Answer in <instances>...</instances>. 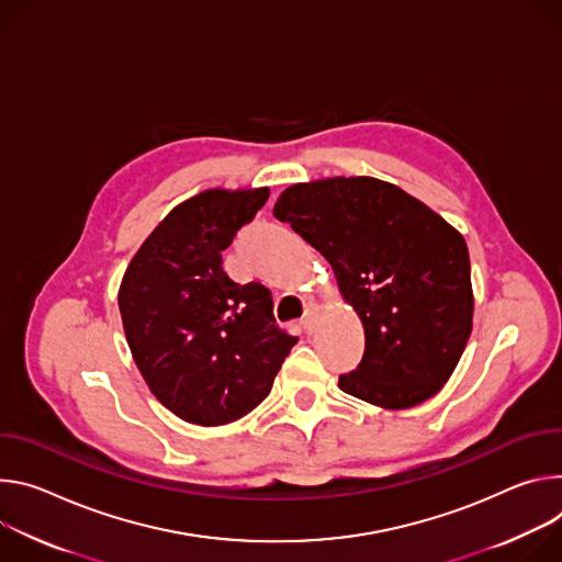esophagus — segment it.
<instances>
[{
  "label": "esophagus",
  "instance_id": "obj_1",
  "mask_svg": "<svg viewBox=\"0 0 562 562\" xmlns=\"http://www.w3.org/2000/svg\"><path fill=\"white\" fill-rule=\"evenodd\" d=\"M317 319H319V307L310 303V305L305 307L303 319H301V328H303V333H307V335L313 333V330H315V326H317Z\"/></svg>",
  "mask_w": 562,
  "mask_h": 562
}]
</instances>
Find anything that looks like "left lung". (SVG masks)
Here are the masks:
<instances>
[{"label":"left lung","mask_w":562,"mask_h":562,"mask_svg":"<svg viewBox=\"0 0 562 562\" xmlns=\"http://www.w3.org/2000/svg\"><path fill=\"white\" fill-rule=\"evenodd\" d=\"M274 216L333 266L363 324V357L339 378V389L382 408H411L438 393L473 326L462 234L370 176L292 184Z\"/></svg>","instance_id":"obj_1"}]
</instances>
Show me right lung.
Masks as SVG:
<instances>
[{
	"mask_svg": "<svg viewBox=\"0 0 562 562\" xmlns=\"http://www.w3.org/2000/svg\"><path fill=\"white\" fill-rule=\"evenodd\" d=\"M270 196L207 190L173 207L122 277L117 305L151 393L190 424L221 426L257 408L296 337L261 283H234L223 249Z\"/></svg>",
	"mask_w": 562,
	"mask_h": 562,
	"instance_id": "obj_1",
	"label": "right lung"
}]
</instances>
